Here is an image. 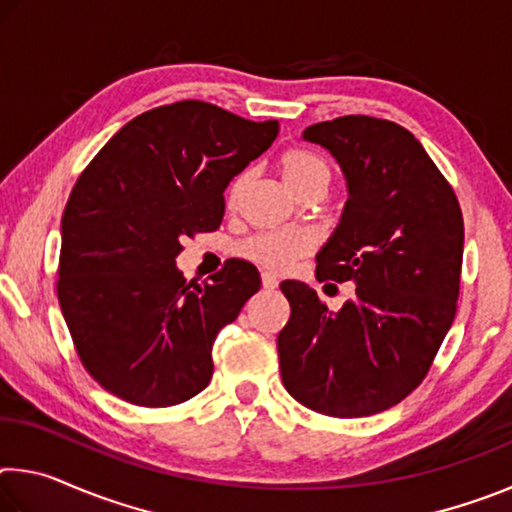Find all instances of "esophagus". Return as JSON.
<instances>
[{"label":"esophagus","instance_id":"obj_1","mask_svg":"<svg viewBox=\"0 0 512 512\" xmlns=\"http://www.w3.org/2000/svg\"><path fill=\"white\" fill-rule=\"evenodd\" d=\"M277 277L275 275H271V273H262V287L266 289V291H273V289H277Z\"/></svg>","mask_w":512,"mask_h":512}]
</instances>
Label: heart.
<instances>
[{
  "instance_id": "b5f03b06",
  "label": "heart",
  "mask_w": 512,
  "mask_h": 512,
  "mask_svg": "<svg viewBox=\"0 0 512 512\" xmlns=\"http://www.w3.org/2000/svg\"><path fill=\"white\" fill-rule=\"evenodd\" d=\"M277 169H280V176L284 183H287V187L300 198L311 192L323 194L329 180H332V169H329V164L320 158V155L307 149H287L280 155V160H277ZM246 187L248 173H239L228 187L225 203L235 207L241 201V196H244ZM309 248L311 237L307 232L268 230L241 241L237 246V255L250 259V262L266 268V271L282 273L287 271L298 257L307 255Z\"/></svg>"
}]
</instances>
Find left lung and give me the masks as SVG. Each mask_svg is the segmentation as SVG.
<instances>
[{"mask_svg":"<svg viewBox=\"0 0 512 512\" xmlns=\"http://www.w3.org/2000/svg\"><path fill=\"white\" fill-rule=\"evenodd\" d=\"M339 160L350 198L316 255L320 282H357V300L327 311L302 282L277 336L284 388L307 409L363 418L400 404L427 377L456 316L463 212L454 187L404 126L368 115L302 133Z\"/></svg>","mask_w":512,"mask_h":512,"instance_id":"1","label":"left lung"}]
</instances>
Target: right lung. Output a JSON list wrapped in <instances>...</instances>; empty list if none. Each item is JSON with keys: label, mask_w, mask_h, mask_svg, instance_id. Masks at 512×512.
Returning <instances> with one entry per match:
<instances>
[{"label": "right lung", "mask_w": 512, "mask_h": 512, "mask_svg": "<svg viewBox=\"0 0 512 512\" xmlns=\"http://www.w3.org/2000/svg\"><path fill=\"white\" fill-rule=\"evenodd\" d=\"M280 124L176 101L128 121L94 155L63 212L58 302L83 368L119 400L187 402L212 379V345L259 291L230 259L203 284L176 268L185 237L219 230L228 187Z\"/></svg>", "instance_id": "right-lung-1"}]
</instances>
